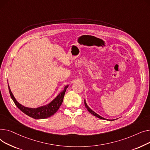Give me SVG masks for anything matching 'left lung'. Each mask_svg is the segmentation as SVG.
Returning a JSON list of instances; mask_svg holds the SVG:
<instances>
[{
    "instance_id": "left-lung-1",
    "label": "left lung",
    "mask_w": 150,
    "mask_h": 150,
    "mask_svg": "<svg viewBox=\"0 0 150 150\" xmlns=\"http://www.w3.org/2000/svg\"><path fill=\"white\" fill-rule=\"evenodd\" d=\"M84 103H85V107L86 108V109L88 110V111L91 114H92L93 115H94V116H96V117H98V118H99V119H103V120H114L115 119H113V120H109V119H105V118H103V117H101L100 116H99V114H98L97 113H96L94 111H93L90 108H89V107L87 105V104H86V101H85V99L84 100Z\"/></svg>"
}]
</instances>
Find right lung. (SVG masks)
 I'll use <instances>...</instances> for the list:
<instances>
[{
	"mask_svg": "<svg viewBox=\"0 0 150 150\" xmlns=\"http://www.w3.org/2000/svg\"><path fill=\"white\" fill-rule=\"evenodd\" d=\"M68 86V85L65 86L64 90L61 93H60L57 96L56 98L52 100L50 103H48L47 105H44V106H42L36 108H31L23 106V105L20 104L16 100L9 85L8 89L11 98L14 102L15 105L17 107V108H18L21 111H22L23 113H25L26 115L32 118L36 119H40L48 118L53 115L54 113L57 112V111L60 107V105L62 103L64 97Z\"/></svg>",
	"mask_w": 150,
	"mask_h": 150,
	"instance_id": "obj_1",
	"label": "right lung"
}]
</instances>
